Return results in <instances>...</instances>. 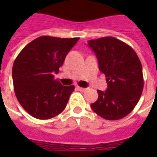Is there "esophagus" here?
<instances>
[{"instance_id":"esophagus-1","label":"esophagus","mask_w":157,"mask_h":157,"mask_svg":"<svg viewBox=\"0 0 157 157\" xmlns=\"http://www.w3.org/2000/svg\"><path fill=\"white\" fill-rule=\"evenodd\" d=\"M76 89L78 90L79 91H81V92H86L87 89L82 88V87H80V86H76Z\"/></svg>"}]
</instances>
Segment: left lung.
<instances>
[{
    "instance_id": "8db88e82",
    "label": "left lung",
    "mask_w": 157,
    "mask_h": 157,
    "mask_svg": "<svg viewBox=\"0 0 157 157\" xmlns=\"http://www.w3.org/2000/svg\"><path fill=\"white\" fill-rule=\"evenodd\" d=\"M89 46L104 73L107 89L98 90V98L90 105L95 113L106 120L116 121L130 113L144 90L141 62L133 49L112 36L90 40Z\"/></svg>"
}]
</instances>
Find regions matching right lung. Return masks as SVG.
<instances>
[{"instance_id":"obj_1","label":"right lung","mask_w":157,"mask_h":157,"mask_svg":"<svg viewBox=\"0 0 157 157\" xmlns=\"http://www.w3.org/2000/svg\"><path fill=\"white\" fill-rule=\"evenodd\" d=\"M78 40L42 36L26 45L14 60L12 77L15 95L32 117L50 119L66 107L75 87L63 86L54 74L59 72Z\"/></svg>"}]
</instances>
